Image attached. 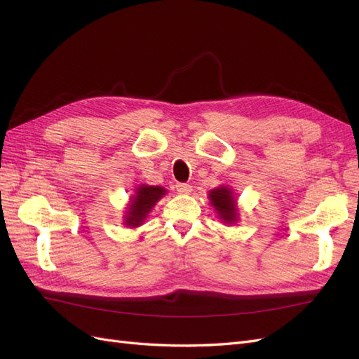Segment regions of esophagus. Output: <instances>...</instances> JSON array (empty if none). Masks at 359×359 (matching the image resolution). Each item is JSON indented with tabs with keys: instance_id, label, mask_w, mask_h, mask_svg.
Segmentation results:
<instances>
[{
	"instance_id": "34e87169",
	"label": "esophagus",
	"mask_w": 359,
	"mask_h": 359,
	"mask_svg": "<svg viewBox=\"0 0 359 359\" xmlns=\"http://www.w3.org/2000/svg\"><path fill=\"white\" fill-rule=\"evenodd\" d=\"M175 189H177V191H180V193H182V194H187V193L191 191V186H190V184H184V182H178L177 186H175Z\"/></svg>"
}]
</instances>
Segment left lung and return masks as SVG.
<instances>
[{
  "label": "left lung",
  "instance_id": "left-lung-1",
  "mask_svg": "<svg viewBox=\"0 0 359 359\" xmlns=\"http://www.w3.org/2000/svg\"><path fill=\"white\" fill-rule=\"evenodd\" d=\"M210 201L212 202L214 208L219 212L220 219L226 223H232L236 220L238 210L235 205V198L232 196L231 189L219 187L210 193Z\"/></svg>",
  "mask_w": 359,
  "mask_h": 359
}]
</instances>
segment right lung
<instances>
[{"mask_svg": "<svg viewBox=\"0 0 359 359\" xmlns=\"http://www.w3.org/2000/svg\"><path fill=\"white\" fill-rule=\"evenodd\" d=\"M165 194V190L157 186H142L136 190V194L130 202V208L126 215V224L127 226H140L145 220L148 212L153 210L156 202Z\"/></svg>", "mask_w": 359, "mask_h": 359, "instance_id": "add662e5", "label": "right lung"}]
</instances>
